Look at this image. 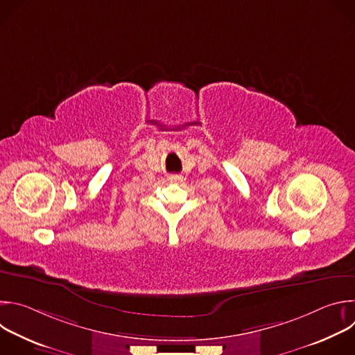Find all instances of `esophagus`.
I'll return each mask as SVG.
<instances>
[{
  "label": "esophagus",
  "mask_w": 355,
  "mask_h": 355,
  "mask_svg": "<svg viewBox=\"0 0 355 355\" xmlns=\"http://www.w3.org/2000/svg\"><path fill=\"white\" fill-rule=\"evenodd\" d=\"M167 180H168V182L177 184V182H181V181H182V177H181V175H170Z\"/></svg>",
  "instance_id": "34e87169"
}]
</instances>
